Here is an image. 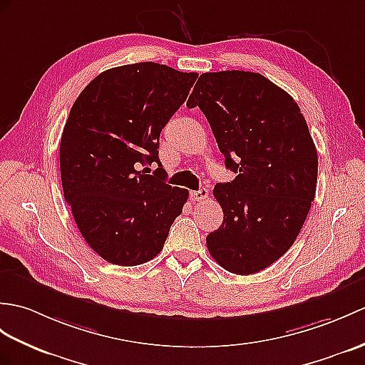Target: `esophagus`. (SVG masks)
<instances>
[{"label":"esophagus","instance_id":"esophagus-1","mask_svg":"<svg viewBox=\"0 0 365 365\" xmlns=\"http://www.w3.org/2000/svg\"><path fill=\"white\" fill-rule=\"evenodd\" d=\"M208 197V190L205 188H200L197 191H191V199L194 202H203Z\"/></svg>","mask_w":365,"mask_h":365}]
</instances>
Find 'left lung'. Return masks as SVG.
Listing matches in <instances>:
<instances>
[{
	"label": "left lung",
	"mask_w": 365,
	"mask_h": 365,
	"mask_svg": "<svg viewBox=\"0 0 365 365\" xmlns=\"http://www.w3.org/2000/svg\"><path fill=\"white\" fill-rule=\"evenodd\" d=\"M207 116L225 166L238 175L213 196L224 221L207 236L210 255L250 275L291 249L316 196L317 150L300 107L259 73H203L186 103Z\"/></svg>",
	"instance_id": "1"
}]
</instances>
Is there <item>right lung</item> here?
<instances>
[{
  "mask_svg": "<svg viewBox=\"0 0 365 365\" xmlns=\"http://www.w3.org/2000/svg\"><path fill=\"white\" fill-rule=\"evenodd\" d=\"M197 73L141 62L96 76L73 104L61 140L63 196L101 258L138 266L162 252L188 190L165 182L160 132ZM157 163L154 176L139 171Z\"/></svg>",
  "mask_w": 365,
  "mask_h": 365,
  "instance_id": "add662e5",
  "label": "right lung"
}]
</instances>
